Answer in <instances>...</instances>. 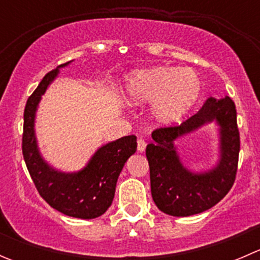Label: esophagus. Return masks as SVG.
<instances>
[{
	"label": "esophagus",
	"mask_w": 260,
	"mask_h": 260,
	"mask_svg": "<svg viewBox=\"0 0 260 260\" xmlns=\"http://www.w3.org/2000/svg\"><path fill=\"white\" fill-rule=\"evenodd\" d=\"M137 149L138 152H143L146 149V141L143 138H138L137 141Z\"/></svg>",
	"instance_id": "esophagus-1"
}]
</instances>
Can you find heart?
<instances>
[{"mask_svg": "<svg viewBox=\"0 0 260 260\" xmlns=\"http://www.w3.org/2000/svg\"><path fill=\"white\" fill-rule=\"evenodd\" d=\"M201 80L190 68L158 67L135 73L127 84L135 104L151 103V115L158 124H171L187 113L198 101Z\"/></svg>", "mask_w": 260, "mask_h": 260, "instance_id": "b5f03b06", "label": "heart"}]
</instances>
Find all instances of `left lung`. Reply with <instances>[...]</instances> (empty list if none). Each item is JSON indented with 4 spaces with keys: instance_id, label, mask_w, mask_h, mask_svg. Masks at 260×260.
Segmentation results:
<instances>
[{
    "instance_id": "obj_1",
    "label": "left lung",
    "mask_w": 260,
    "mask_h": 260,
    "mask_svg": "<svg viewBox=\"0 0 260 260\" xmlns=\"http://www.w3.org/2000/svg\"><path fill=\"white\" fill-rule=\"evenodd\" d=\"M215 120L220 127V157L205 173H191L182 165L175 139ZM153 142L146 148L149 164L152 199L157 208L171 216H190L216 205L232 188L240 151L237 109L229 96L209 98L203 108L180 125L157 128Z\"/></svg>"
}]
</instances>
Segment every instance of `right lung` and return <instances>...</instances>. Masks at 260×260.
Wrapping results in <instances>:
<instances>
[{
	"label": "right lung",
	"instance_id": "right-lung-1",
	"mask_svg": "<svg viewBox=\"0 0 260 260\" xmlns=\"http://www.w3.org/2000/svg\"><path fill=\"white\" fill-rule=\"evenodd\" d=\"M70 62L48 73L28 96L23 112L22 154L39 193L51 208L68 216L95 219L112 205L118 176L137 149V137L125 136L102 146L88 165L78 172L57 171L43 158L35 135L36 111L41 96L57 77L60 68Z\"/></svg>",
	"mask_w": 260,
	"mask_h": 260
}]
</instances>
